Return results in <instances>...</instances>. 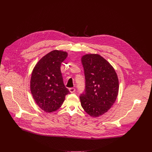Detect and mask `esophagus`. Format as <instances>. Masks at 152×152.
Returning a JSON list of instances; mask_svg holds the SVG:
<instances>
[{"mask_svg":"<svg viewBox=\"0 0 152 152\" xmlns=\"http://www.w3.org/2000/svg\"><path fill=\"white\" fill-rule=\"evenodd\" d=\"M69 91H70V92L71 93H73L75 92L76 90H75V88H69Z\"/></svg>","mask_w":152,"mask_h":152,"instance_id":"esophagus-1","label":"esophagus"}]
</instances>
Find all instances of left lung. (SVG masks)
Returning a JSON list of instances; mask_svg holds the SVG:
<instances>
[{"label":"left lung","instance_id":"1","mask_svg":"<svg viewBox=\"0 0 152 152\" xmlns=\"http://www.w3.org/2000/svg\"><path fill=\"white\" fill-rule=\"evenodd\" d=\"M85 78V89L80 96L81 106L93 117L109 110L118 96L119 83L111 65L97 54H86L81 59Z\"/></svg>","mask_w":152,"mask_h":152}]
</instances>
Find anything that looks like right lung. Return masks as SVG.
Instances as JSON below:
<instances>
[{"instance_id": "right-lung-1", "label": "right lung", "mask_w": 152, "mask_h": 152, "mask_svg": "<svg viewBox=\"0 0 152 152\" xmlns=\"http://www.w3.org/2000/svg\"><path fill=\"white\" fill-rule=\"evenodd\" d=\"M67 53L53 50L35 65L31 79V91L37 104L47 113L56 111L66 96L70 93L65 86L61 72V63Z\"/></svg>"}]
</instances>
